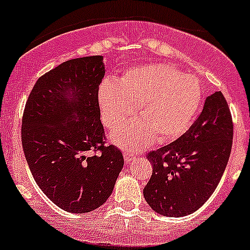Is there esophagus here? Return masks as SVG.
I'll return each mask as SVG.
<instances>
[{"label":"esophagus","mask_w":250,"mask_h":250,"mask_svg":"<svg viewBox=\"0 0 250 250\" xmlns=\"http://www.w3.org/2000/svg\"><path fill=\"white\" fill-rule=\"evenodd\" d=\"M123 155H125V163H130L133 160V158H134V155H133L132 153H128V151H125V153H123Z\"/></svg>","instance_id":"esophagus-1"}]
</instances>
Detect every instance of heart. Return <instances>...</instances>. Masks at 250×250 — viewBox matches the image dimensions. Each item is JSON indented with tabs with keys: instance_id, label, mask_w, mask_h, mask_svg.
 I'll list each match as a JSON object with an SVG mask.
<instances>
[{
	"instance_id": "b5f03b06",
	"label": "heart",
	"mask_w": 250,
	"mask_h": 250,
	"mask_svg": "<svg viewBox=\"0 0 250 250\" xmlns=\"http://www.w3.org/2000/svg\"><path fill=\"white\" fill-rule=\"evenodd\" d=\"M201 101L197 79L174 65L134 67L116 83L106 80L100 88L102 121L109 129L129 120L138 107L139 122L129 123L111 134L121 148L141 149L154 141L170 142L188 127Z\"/></svg>"
}]
</instances>
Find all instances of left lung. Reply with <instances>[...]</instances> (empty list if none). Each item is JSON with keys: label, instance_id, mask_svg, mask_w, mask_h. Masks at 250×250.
I'll return each instance as SVG.
<instances>
[{"label": "left lung", "instance_id": "left-lung-1", "mask_svg": "<svg viewBox=\"0 0 250 250\" xmlns=\"http://www.w3.org/2000/svg\"><path fill=\"white\" fill-rule=\"evenodd\" d=\"M232 142V114L218 91L207 97L199 117L180 138L148 153L153 172L143 195L149 206L170 217L199 209L222 178Z\"/></svg>", "mask_w": 250, "mask_h": 250}]
</instances>
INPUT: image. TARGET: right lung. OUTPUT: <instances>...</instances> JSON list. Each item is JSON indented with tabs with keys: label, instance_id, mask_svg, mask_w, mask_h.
<instances>
[{
	"label": "right lung",
	"instance_id": "1",
	"mask_svg": "<svg viewBox=\"0 0 250 250\" xmlns=\"http://www.w3.org/2000/svg\"><path fill=\"white\" fill-rule=\"evenodd\" d=\"M101 55L71 59L38 79L25 102L22 146L37 185L71 213L104 205L125 160L106 144L99 104Z\"/></svg>",
	"mask_w": 250,
	"mask_h": 250
}]
</instances>
